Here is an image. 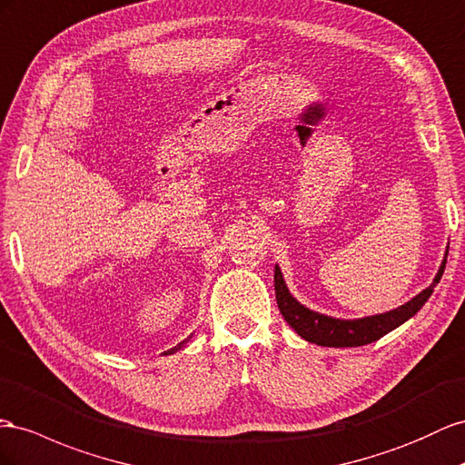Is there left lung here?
<instances>
[{
	"label": "left lung",
	"mask_w": 465,
	"mask_h": 465,
	"mask_svg": "<svg viewBox=\"0 0 465 465\" xmlns=\"http://www.w3.org/2000/svg\"><path fill=\"white\" fill-rule=\"evenodd\" d=\"M446 268V260L442 262L440 270H438L434 282L420 292L417 297H412L409 303L401 305L383 315L366 317L358 321H341L332 317L319 315V312L303 307L295 301V297L287 292L283 275L280 268L275 266L273 272V285H275V299H278V307L283 319L290 322L292 329L309 342H315L319 346H332V348H354L380 341L381 336L397 329L399 324L409 321L412 315H417L419 309L429 301L432 295L436 283L440 282Z\"/></svg>",
	"instance_id": "left-lung-1"
}]
</instances>
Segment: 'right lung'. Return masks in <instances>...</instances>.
<instances>
[{"label":"right lung","instance_id":"obj_1","mask_svg":"<svg viewBox=\"0 0 465 465\" xmlns=\"http://www.w3.org/2000/svg\"><path fill=\"white\" fill-rule=\"evenodd\" d=\"M183 344H185V341H183V342H180V344H178V346H173V348H172V350H168V352H175V350H178V348H182V346H183Z\"/></svg>","mask_w":465,"mask_h":465}]
</instances>
